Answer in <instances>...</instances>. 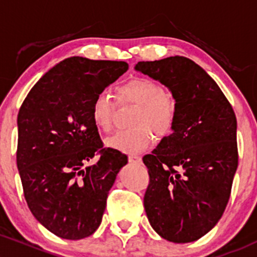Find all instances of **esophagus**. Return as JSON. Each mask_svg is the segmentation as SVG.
Segmentation results:
<instances>
[{
  "label": "esophagus",
  "mask_w": 257,
  "mask_h": 257,
  "mask_svg": "<svg viewBox=\"0 0 257 257\" xmlns=\"http://www.w3.org/2000/svg\"><path fill=\"white\" fill-rule=\"evenodd\" d=\"M128 162L130 163H141L142 160H141V157H140V156L130 155L128 156Z\"/></svg>",
  "instance_id": "obj_1"
}]
</instances>
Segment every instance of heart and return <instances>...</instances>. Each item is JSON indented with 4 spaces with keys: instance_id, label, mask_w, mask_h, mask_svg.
<instances>
[{
    "instance_id": "1",
    "label": "heart",
    "mask_w": 257,
    "mask_h": 257,
    "mask_svg": "<svg viewBox=\"0 0 257 257\" xmlns=\"http://www.w3.org/2000/svg\"><path fill=\"white\" fill-rule=\"evenodd\" d=\"M116 96L121 104L137 105L132 130H121L106 140V145L122 153L141 152L151 142L152 130L157 135L167 134L177 116V102L171 92L147 76H136L118 86ZM116 104L107 92L94 97L90 110L92 123L100 131H110Z\"/></svg>"
}]
</instances>
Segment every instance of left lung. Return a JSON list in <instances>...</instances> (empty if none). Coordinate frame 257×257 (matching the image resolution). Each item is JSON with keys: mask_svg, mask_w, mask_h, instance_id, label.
I'll use <instances>...</instances> for the list:
<instances>
[{"mask_svg": "<svg viewBox=\"0 0 257 257\" xmlns=\"http://www.w3.org/2000/svg\"><path fill=\"white\" fill-rule=\"evenodd\" d=\"M177 102L171 135L144 156V205L160 236L183 244L210 231L225 210L237 168L236 116L218 84L186 57L139 62Z\"/></svg>", "mask_w": 257, "mask_h": 257, "instance_id": "obj_1", "label": "left lung"}]
</instances>
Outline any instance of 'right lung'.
I'll list each match as a JSON object with an SVG mask.
<instances>
[{"label": "right lung", "mask_w": 257, "mask_h": 257, "mask_svg": "<svg viewBox=\"0 0 257 257\" xmlns=\"http://www.w3.org/2000/svg\"><path fill=\"white\" fill-rule=\"evenodd\" d=\"M128 69L125 62L71 57L31 89L17 117V168L28 208L62 239L90 236L127 156L104 148L90 110L94 97ZM95 165L83 168L93 158Z\"/></svg>", "instance_id": "right-lung-1"}]
</instances>
